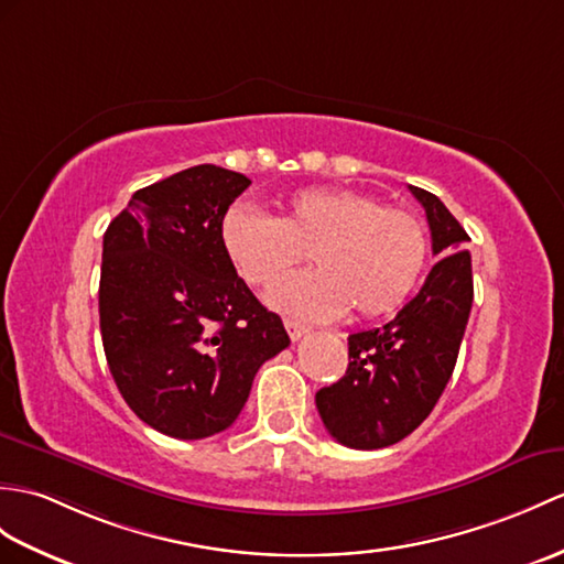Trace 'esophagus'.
<instances>
[{
    "mask_svg": "<svg viewBox=\"0 0 564 564\" xmlns=\"http://www.w3.org/2000/svg\"><path fill=\"white\" fill-rule=\"evenodd\" d=\"M283 324H285V329H288V336H291L293 341H300V338H303V336L310 332L305 324H300V322H295V319H285Z\"/></svg>",
    "mask_w": 564,
    "mask_h": 564,
    "instance_id": "34e87169",
    "label": "esophagus"
}]
</instances>
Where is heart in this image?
<instances>
[{
    "instance_id": "heart-1",
    "label": "heart",
    "mask_w": 564,
    "mask_h": 564,
    "mask_svg": "<svg viewBox=\"0 0 564 564\" xmlns=\"http://www.w3.org/2000/svg\"><path fill=\"white\" fill-rule=\"evenodd\" d=\"M220 242L240 279L257 288L276 285L310 254L317 269L267 295L273 307L305 319H336L348 307L362 319L397 310L427 261L421 218L344 187L297 189L279 218L232 206L220 220Z\"/></svg>"
}]
</instances>
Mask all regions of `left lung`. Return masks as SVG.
Returning <instances> with one entry per match:
<instances>
[{"label":"left lung","mask_w":564,"mask_h":564,"mask_svg":"<svg viewBox=\"0 0 564 564\" xmlns=\"http://www.w3.org/2000/svg\"><path fill=\"white\" fill-rule=\"evenodd\" d=\"M409 189L425 208L437 264L394 319L348 336L346 375L314 397L324 427L350 449L389 447L425 421L454 372L474 305L470 238L435 194Z\"/></svg>","instance_id":"1"}]
</instances>
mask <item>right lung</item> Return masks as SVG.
<instances>
[{"instance_id": "1", "label": "right lung", "mask_w": 564, "mask_h": 564, "mask_svg": "<svg viewBox=\"0 0 564 564\" xmlns=\"http://www.w3.org/2000/svg\"><path fill=\"white\" fill-rule=\"evenodd\" d=\"M250 185L218 165L187 167L134 192L102 235L105 358L129 409L167 437L230 427L257 370L291 344L220 242L223 216Z\"/></svg>"}]
</instances>
